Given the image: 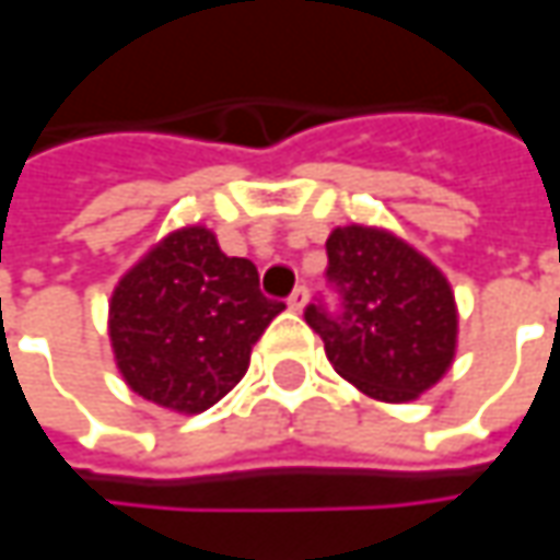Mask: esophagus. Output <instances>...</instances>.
<instances>
[{
  "mask_svg": "<svg viewBox=\"0 0 560 560\" xmlns=\"http://www.w3.org/2000/svg\"><path fill=\"white\" fill-rule=\"evenodd\" d=\"M305 302H308V287H305V283H299V287L290 292L287 305H290L292 312H302V308H305Z\"/></svg>",
  "mask_w": 560,
  "mask_h": 560,
  "instance_id": "1",
  "label": "esophagus"
}]
</instances>
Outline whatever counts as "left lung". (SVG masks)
<instances>
[{"mask_svg":"<svg viewBox=\"0 0 560 560\" xmlns=\"http://www.w3.org/2000/svg\"><path fill=\"white\" fill-rule=\"evenodd\" d=\"M327 287L305 320L336 374L380 401H411L455 358L458 312L448 280L386 230L339 226L327 240Z\"/></svg>","mask_w":560,"mask_h":560,"instance_id":"8db88e82","label":"left lung"}]
</instances>
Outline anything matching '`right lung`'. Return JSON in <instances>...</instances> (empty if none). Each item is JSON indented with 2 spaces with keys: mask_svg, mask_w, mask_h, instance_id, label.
I'll return each mask as SVG.
<instances>
[{
  "mask_svg": "<svg viewBox=\"0 0 560 560\" xmlns=\"http://www.w3.org/2000/svg\"><path fill=\"white\" fill-rule=\"evenodd\" d=\"M283 308L248 258H226L211 230L186 226L124 273L108 330L133 393L199 415L243 380L252 346Z\"/></svg>",
  "mask_w": 560,
  "mask_h": 560,
  "instance_id": "right-lung-1",
  "label": "right lung"
}]
</instances>
